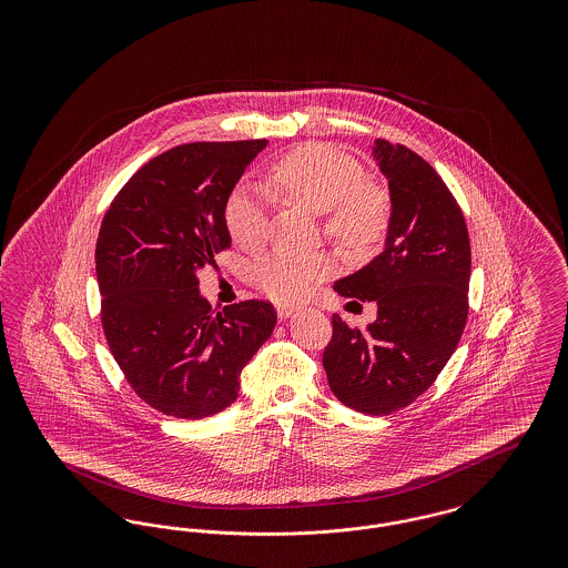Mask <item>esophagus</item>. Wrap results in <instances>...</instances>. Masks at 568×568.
<instances>
[{"mask_svg":"<svg viewBox=\"0 0 568 568\" xmlns=\"http://www.w3.org/2000/svg\"><path fill=\"white\" fill-rule=\"evenodd\" d=\"M294 313H297V306H292V304H278V306H276V315H278L281 322H285V320L292 317Z\"/></svg>","mask_w":568,"mask_h":568,"instance_id":"esophagus-1","label":"esophagus"}]
</instances>
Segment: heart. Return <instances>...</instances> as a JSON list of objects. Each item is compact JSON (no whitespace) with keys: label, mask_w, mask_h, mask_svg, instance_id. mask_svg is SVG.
I'll return each instance as SVG.
<instances>
[{"label":"heart","mask_w":568,"mask_h":568,"mask_svg":"<svg viewBox=\"0 0 568 568\" xmlns=\"http://www.w3.org/2000/svg\"><path fill=\"white\" fill-rule=\"evenodd\" d=\"M272 183L297 206L325 215V230L341 243H375L389 221L387 195L364 181L362 165L327 144H304L272 168ZM232 241L243 248H260L268 236V213L262 195L251 187L232 193L225 206ZM332 271L324 255H294L276 251L257 271V287L276 302L308 296Z\"/></svg>","instance_id":"b5f03b06"}]
</instances>
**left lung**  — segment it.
Listing matches in <instances>:
<instances>
[{
  "label": "left lung",
  "mask_w": 568,
  "mask_h": 568,
  "mask_svg": "<svg viewBox=\"0 0 568 568\" xmlns=\"http://www.w3.org/2000/svg\"><path fill=\"white\" fill-rule=\"evenodd\" d=\"M373 158L389 187L385 246L334 290L377 302V320L359 329L334 315L324 368L343 405L389 415L422 396L458 347L470 241L456 197L430 163L381 138Z\"/></svg>",
  "instance_id": "8db88e82"
}]
</instances>
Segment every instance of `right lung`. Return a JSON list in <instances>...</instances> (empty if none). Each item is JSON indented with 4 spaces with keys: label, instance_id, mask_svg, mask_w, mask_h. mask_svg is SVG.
<instances>
[{
    "label": "right lung",
    "instance_id": "add662e5",
    "mask_svg": "<svg viewBox=\"0 0 568 568\" xmlns=\"http://www.w3.org/2000/svg\"><path fill=\"white\" fill-rule=\"evenodd\" d=\"M268 140L191 142L144 163L112 200L95 244L102 325L135 394L163 415L227 408L241 371L271 338V302L213 313L197 272L230 248L225 206Z\"/></svg>",
    "mask_w": 568,
    "mask_h": 568
}]
</instances>
